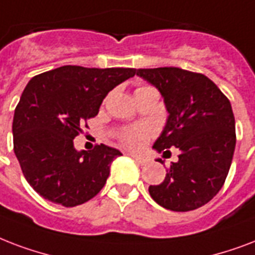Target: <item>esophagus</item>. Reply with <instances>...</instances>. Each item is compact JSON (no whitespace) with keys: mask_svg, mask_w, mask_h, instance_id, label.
<instances>
[{"mask_svg":"<svg viewBox=\"0 0 255 255\" xmlns=\"http://www.w3.org/2000/svg\"><path fill=\"white\" fill-rule=\"evenodd\" d=\"M131 157H133L135 161H137L139 165H145V163H147V158L146 157H143V155H137V154H131Z\"/></svg>","mask_w":255,"mask_h":255,"instance_id":"esophagus-1","label":"esophagus"}]
</instances>
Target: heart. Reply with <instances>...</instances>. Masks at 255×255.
I'll use <instances>...</instances> for the list:
<instances>
[{
    "label": "heart",
    "mask_w": 255,
    "mask_h": 255,
    "mask_svg": "<svg viewBox=\"0 0 255 255\" xmlns=\"http://www.w3.org/2000/svg\"><path fill=\"white\" fill-rule=\"evenodd\" d=\"M142 88H146V86H142ZM151 134H153V129L150 126H130V128H126L120 133V139H121L124 146L135 150L141 149L142 146L146 143V141L149 139V137H151Z\"/></svg>",
    "instance_id": "b5f03b06"
}]
</instances>
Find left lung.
Here are the masks:
<instances>
[{
    "label": "left lung",
    "mask_w": 255,
    "mask_h": 255,
    "mask_svg": "<svg viewBox=\"0 0 255 255\" xmlns=\"http://www.w3.org/2000/svg\"><path fill=\"white\" fill-rule=\"evenodd\" d=\"M137 76L158 89L169 112L153 147L163 154L179 150L162 182L149 186L150 195L173 212L201 208L224 186L232 165L236 120L230 101L201 73L169 66L138 69Z\"/></svg>",
    "instance_id": "8db88e82"
}]
</instances>
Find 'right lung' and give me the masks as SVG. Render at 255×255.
Returning a JSON list of instances; mask_svg holds the SVG:
<instances>
[{
	"label": "right lung",
	"instance_id": "add662e5",
	"mask_svg": "<svg viewBox=\"0 0 255 255\" xmlns=\"http://www.w3.org/2000/svg\"><path fill=\"white\" fill-rule=\"evenodd\" d=\"M135 72L65 65L29 81L14 110L13 149L41 197L73 208L105 186L110 163L121 151L104 143L77 151L73 139L98 114L106 94Z\"/></svg>",
	"mask_w": 255,
	"mask_h": 255
}]
</instances>
